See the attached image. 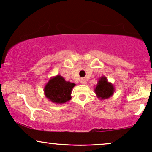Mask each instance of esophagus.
<instances>
[{"instance_id":"obj_1","label":"esophagus","mask_w":152,"mask_h":152,"mask_svg":"<svg viewBox=\"0 0 152 152\" xmlns=\"http://www.w3.org/2000/svg\"><path fill=\"white\" fill-rule=\"evenodd\" d=\"M86 83V81L85 79H82V80H81V84H85Z\"/></svg>"}]
</instances>
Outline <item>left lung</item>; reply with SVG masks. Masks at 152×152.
Returning a JSON list of instances; mask_svg holds the SVG:
<instances>
[{
	"instance_id": "left-lung-1",
	"label": "left lung",
	"mask_w": 152,
	"mask_h": 152,
	"mask_svg": "<svg viewBox=\"0 0 152 152\" xmlns=\"http://www.w3.org/2000/svg\"><path fill=\"white\" fill-rule=\"evenodd\" d=\"M115 86L111 82H108L105 76H102L98 79L94 92L100 100H105L113 96L115 92Z\"/></svg>"
}]
</instances>
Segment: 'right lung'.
I'll return each instance as SVG.
<instances>
[{
  "label": "right lung",
  "instance_id": "add662e5",
  "mask_svg": "<svg viewBox=\"0 0 152 152\" xmlns=\"http://www.w3.org/2000/svg\"><path fill=\"white\" fill-rule=\"evenodd\" d=\"M75 84L65 80L60 75L52 77L44 87V94L48 100L55 104L66 103L71 99L72 88Z\"/></svg>",
  "mask_w": 152,
  "mask_h": 152
}]
</instances>
